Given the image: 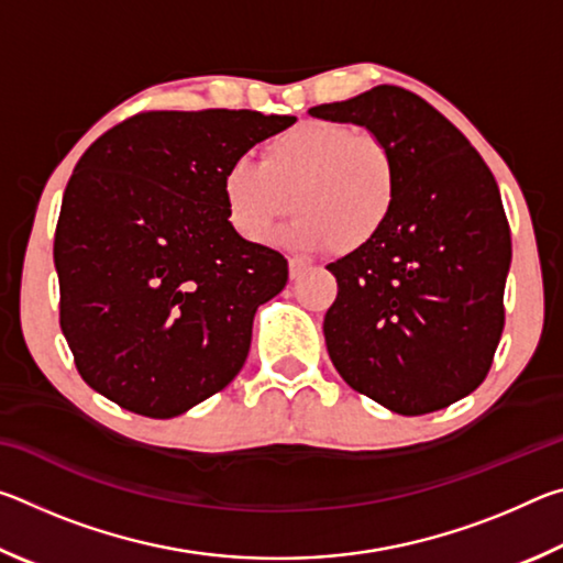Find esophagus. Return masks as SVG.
<instances>
[{"label": "esophagus", "mask_w": 563, "mask_h": 563, "mask_svg": "<svg viewBox=\"0 0 563 563\" xmlns=\"http://www.w3.org/2000/svg\"><path fill=\"white\" fill-rule=\"evenodd\" d=\"M288 268H290V280H298V278H302L305 273H308L310 263L302 261V258H290L288 261Z\"/></svg>", "instance_id": "34e87169"}]
</instances>
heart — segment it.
<instances>
[{"mask_svg": "<svg viewBox=\"0 0 563 563\" xmlns=\"http://www.w3.org/2000/svg\"><path fill=\"white\" fill-rule=\"evenodd\" d=\"M225 218L238 235L263 243L273 223L295 251L352 255L379 241L399 198L397 158L375 133L338 121H300L268 141L261 164L238 156L221 176Z\"/></svg>", "mask_w": 563, "mask_h": 563, "instance_id": "heart-1", "label": "heart"}]
</instances>
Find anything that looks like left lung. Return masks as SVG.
I'll return each mask as SVG.
<instances>
[{"label":"left lung","mask_w":563,"mask_h":563,"mask_svg":"<svg viewBox=\"0 0 563 563\" xmlns=\"http://www.w3.org/2000/svg\"><path fill=\"white\" fill-rule=\"evenodd\" d=\"M308 113L365 126L399 170L387 231L328 265L332 365L397 415L450 407L484 383L504 330L511 233L497 180L464 133L407 89L383 84Z\"/></svg>","instance_id":"8db88e82"}]
</instances>
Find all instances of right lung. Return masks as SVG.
<instances>
[{
    "instance_id": "add662e5",
    "label": "right lung",
    "mask_w": 563,
    "mask_h": 563,
    "mask_svg": "<svg viewBox=\"0 0 563 563\" xmlns=\"http://www.w3.org/2000/svg\"><path fill=\"white\" fill-rule=\"evenodd\" d=\"M261 111H146L99 136L54 235L59 325L91 389L168 419L241 373L258 305L288 283L278 251L225 218L233 158L292 126Z\"/></svg>"
}]
</instances>
